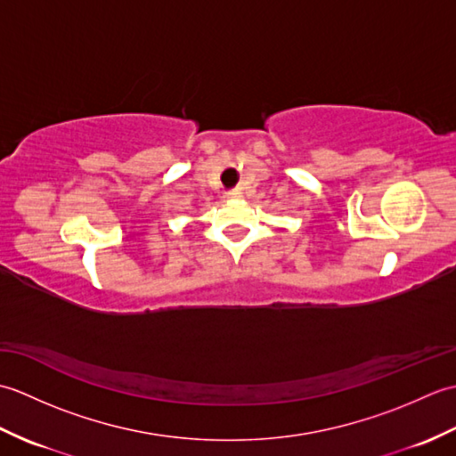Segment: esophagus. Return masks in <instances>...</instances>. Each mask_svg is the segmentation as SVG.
<instances>
[{"mask_svg": "<svg viewBox=\"0 0 456 456\" xmlns=\"http://www.w3.org/2000/svg\"><path fill=\"white\" fill-rule=\"evenodd\" d=\"M240 196H243V191H240V190H229V191L225 193L227 200H239Z\"/></svg>", "mask_w": 456, "mask_h": 456, "instance_id": "1", "label": "esophagus"}]
</instances>
